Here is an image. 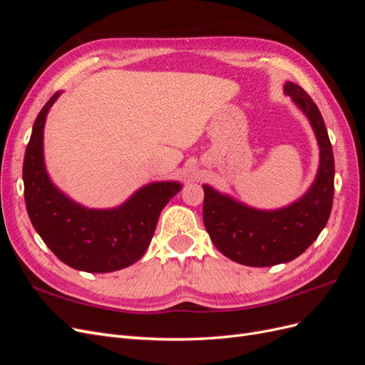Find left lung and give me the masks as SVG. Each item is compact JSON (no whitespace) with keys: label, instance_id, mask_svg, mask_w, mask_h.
Returning <instances> with one entry per match:
<instances>
[{"label":"left lung","instance_id":"8db88e82","mask_svg":"<svg viewBox=\"0 0 365 365\" xmlns=\"http://www.w3.org/2000/svg\"><path fill=\"white\" fill-rule=\"evenodd\" d=\"M284 93L307 115L319 145V169L309 192L289 207L260 212L204 185L202 217L210 239L225 257L247 267L294 260L322 233L332 210L335 161L322 113L294 82L284 85Z\"/></svg>","mask_w":365,"mask_h":365}]
</instances>
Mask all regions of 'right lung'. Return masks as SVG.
Returning a JSON list of instances; mask_svg holds the SVG:
<instances>
[{
	"mask_svg": "<svg viewBox=\"0 0 365 365\" xmlns=\"http://www.w3.org/2000/svg\"><path fill=\"white\" fill-rule=\"evenodd\" d=\"M59 93L43 105L26 149L23 180L33 227L56 257L85 272L130 267L146 252L164 205L181 190L178 182H153L114 210H88L54 187L42 155L43 123Z\"/></svg>",
	"mask_w": 365,
	"mask_h": 365,
	"instance_id": "obj_1",
	"label": "right lung"
}]
</instances>
